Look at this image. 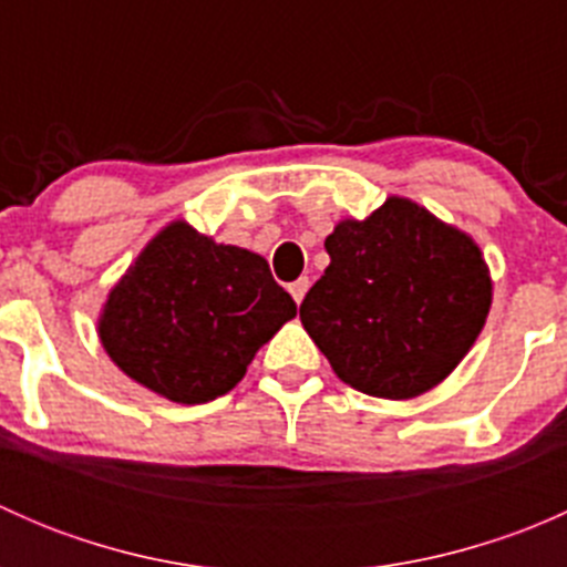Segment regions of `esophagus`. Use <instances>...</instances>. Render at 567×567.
<instances>
[{
    "label": "esophagus",
    "mask_w": 567,
    "mask_h": 567,
    "mask_svg": "<svg viewBox=\"0 0 567 567\" xmlns=\"http://www.w3.org/2000/svg\"><path fill=\"white\" fill-rule=\"evenodd\" d=\"M288 290H290V296H293L296 305H301V299H305L307 290H310V279H307V277L296 279V282L288 285Z\"/></svg>",
    "instance_id": "1"
}]
</instances>
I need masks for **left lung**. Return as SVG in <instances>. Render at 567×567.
<instances>
[{
	"label": "left lung",
	"mask_w": 567,
	"mask_h": 567,
	"mask_svg": "<svg viewBox=\"0 0 567 567\" xmlns=\"http://www.w3.org/2000/svg\"><path fill=\"white\" fill-rule=\"evenodd\" d=\"M301 323L353 390L403 400L447 379L483 331L491 277L468 236L409 199L340 221Z\"/></svg>",
	"instance_id": "obj_1"
}]
</instances>
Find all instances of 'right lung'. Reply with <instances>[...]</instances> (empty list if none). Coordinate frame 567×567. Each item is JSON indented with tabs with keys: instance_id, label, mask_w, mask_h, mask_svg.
Returning a JSON list of instances; mask_svg holds the SVG:
<instances>
[{
	"instance_id": "1",
	"label": "right lung",
	"mask_w": 567,
	"mask_h": 567,
	"mask_svg": "<svg viewBox=\"0 0 567 567\" xmlns=\"http://www.w3.org/2000/svg\"><path fill=\"white\" fill-rule=\"evenodd\" d=\"M296 301L260 255L175 221L114 285L101 316L112 362L175 403H208L247 373Z\"/></svg>"
}]
</instances>
